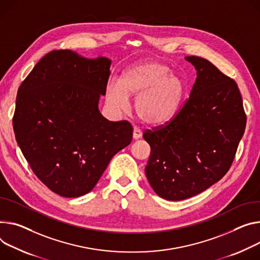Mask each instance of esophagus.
<instances>
[{
  "instance_id": "1",
  "label": "esophagus",
  "mask_w": 260,
  "mask_h": 260,
  "mask_svg": "<svg viewBox=\"0 0 260 260\" xmlns=\"http://www.w3.org/2000/svg\"><path fill=\"white\" fill-rule=\"evenodd\" d=\"M141 137H142V131H141L140 128L138 127H134V131H133V138L135 140H138L140 139Z\"/></svg>"
}]
</instances>
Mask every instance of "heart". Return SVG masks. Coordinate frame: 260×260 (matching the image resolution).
I'll return each instance as SVG.
<instances>
[{
  "label": "heart",
  "instance_id": "1",
  "mask_svg": "<svg viewBox=\"0 0 260 260\" xmlns=\"http://www.w3.org/2000/svg\"><path fill=\"white\" fill-rule=\"evenodd\" d=\"M182 81L171 74L168 65L146 60L131 66L120 82L111 81L107 96L112 106L124 110L128 95H137L135 110L141 120L148 124H162L177 112L183 96Z\"/></svg>",
  "mask_w": 260,
  "mask_h": 260
}]
</instances>
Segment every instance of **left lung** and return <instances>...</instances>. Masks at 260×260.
<instances>
[{"label": "left lung", "instance_id": "obj_1", "mask_svg": "<svg viewBox=\"0 0 260 260\" xmlns=\"http://www.w3.org/2000/svg\"><path fill=\"white\" fill-rule=\"evenodd\" d=\"M185 60L197 72L190 98L168 124L143 134L151 148L146 177L172 201L198 195L228 172L247 121L237 83L206 59Z\"/></svg>", "mask_w": 260, "mask_h": 260}]
</instances>
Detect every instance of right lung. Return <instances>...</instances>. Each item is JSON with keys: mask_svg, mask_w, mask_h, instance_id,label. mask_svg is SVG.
Wrapping results in <instances>:
<instances>
[{"mask_svg": "<svg viewBox=\"0 0 260 260\" xmlns=\"http://www.w3.org/2000/svg\"><path fill=\"white\" fill-rule=\"evenodd\" d=\"M110 66L105 57L53 51L18 88L16 142L35 175L62 197L89 193L112 157L132 142L128 121H109L99 110Z\"/></svg>", "mask_w": 260, "mask_h": 260, "instance_id": "obj_1", "label": "right lung"}]
</instances>
